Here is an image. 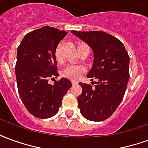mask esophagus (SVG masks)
I'll list each match as a JSON object with an SVG mask.
<instances>
[{
	"mask_svg": "<svg viewBox=\"0 0 148 148\" xmlns=\"http://www.w3.org/2000/svg\"><path fill=\"white\" fill-rule=\"evenodd\" d=\"M72 84H73V85H77V81L72 80Z\"/></svg>",
	"mask_w": 148,
	"mask_h": 148,
	"instance_id": "obj_1",
	"label": "esophagus"
}]
</instances>
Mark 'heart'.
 Here are the masks:
<instances>
[{
    "mask_svg": "<svg viewBox=\"0 0 148 148\" xmlns=\"http://www.w3.org/2000/svg\"><path fill=\"white\" fill-rule=\"evenodd\" d=\"M62 43L59 42L58 46L56 47L55 51V57L56 61L59 64H62L63 62V57H62ZM83 47H87L85 44H80L78 46L77 49ZM85 71V68L82 65H76V64H71L65 68L62 71V75L65 77H69L71 79H77L79 77L81 74H82Z\"/></svg>",
    "mask_w": 148,
    "mask_h": 148,
    "instance_id": "b5f03b06",
    "label": "heart"
}]
</instances>
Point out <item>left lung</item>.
<instances>
[{"label": "left lung", "mask_w": 148, "mask_h": 148, "mask_svg": "<svg viewBox=\"0 0 148 148\" xmlns=\"http://www.w3.org/2000/svg\"><path fill=\"white\" fill-rule=\"evenodd\" d=\"M71 32L92 49L93 65L87 77L98 78L94 87L79 83L82 88L77 97L81 114L89 121H105L123 100L129 79V56L124 44L106 32Z\"/></svg>", "instance_id": "obj_1"}]
</instances>
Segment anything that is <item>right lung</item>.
Listing matches in <instances>:
<instances>
[{
    "instance_id": "1",
    "label": "right lung",
    "mask_w": 148,
    "mask_h": 148,
    "mask_svg": "<svg viewBox=\"0 0 148 148\" xmlns=\"http://www.w3.org/2000/svg\"><path fill=\"white\" fill-rule=\"evenodd\" d=\"M66 34V31L46 26L27 33L18 47L15 68L18 92L27 111L37 118L55 116L72 86L66 77L54 85L48 83L50 77L59 75L55 51Z\"/></svg>"
}]
</instances>
